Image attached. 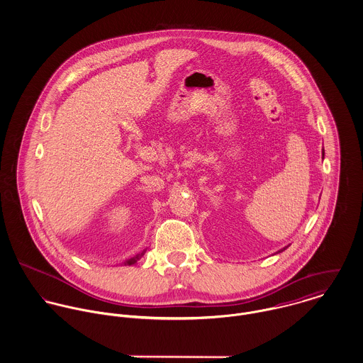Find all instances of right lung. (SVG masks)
I'll return each instance as SVG.
<instances>
[{
    "mask_svg": "<svg viewBox=\"0 0 363 363\" xmlns=\"http://www.w3.org/2000/svg\"><path fill=\"white\" fill-rule=\"evenodd\" d=\"M142 255H143V252H140V254H138V255H135L134 258H130V259H128V261H125L124 264H127V265H133V264H135V262L140 259Z\"/></svg>",
    "mask_w": 363,
    "mask_h": 363,
    "instance_id": "obj_1",
    "label": "right lung"
}]
</instances>
